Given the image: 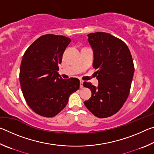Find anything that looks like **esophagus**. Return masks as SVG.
<instances>
[{"mask_svg": "<svg viewBox=\"0 0 154 154\" xmlns=\"http://www.w3.org/2000/svg\"><path fill=\"white\" fill-rule=\"evenodd\" d=\"M83 81L81 80V81H80V88H83Z\"/></svg>", "mask_w": 154, "mask_h": 154, "instance_id": "obj_1", "label": "esophagus"}]
</instances>
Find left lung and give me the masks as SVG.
Here are the masks:
<instances>
[{
  "label": "left lung",
  "mask_w": 154,
  "mask_h": 154,
  "mask_svg": "<svg viewBox=\"0 0 154 154\" xmlns=\"http://www.w3.org/2000/svg\"><path fill=\"white\" fill-rule=\"evenodd\" d=\"M88 36L99 83L97 88L83 83L92 92L84 105L97 118H109L119 111L129 95L134 71L132 57L126 44L110 34L98 32Z\"/></svg>",
  "instance_id": "obj_1"
}]
</instances>
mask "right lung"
<instances>
[{
  "instance_id": "obj_1",
  "label": "right lung",
  "mask_w": 154,
  "mask_h": 154,
  "mask_svg": "<svg viewBox=\"0 0 154 154\" xmlns=\"http://www.w3.org/2000/svg\"><path fill=\"white\" fill-rule=\"evenodd\" d=\"M71 38L52 34L41 36L28 47L20 70L21 88L30 108L45 118H53L67 105L69 96L79 90L77 78L63 79L58 64Z\"/></svg>"
}]
</instances>
